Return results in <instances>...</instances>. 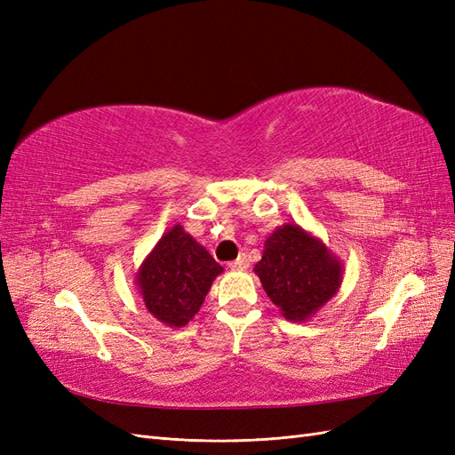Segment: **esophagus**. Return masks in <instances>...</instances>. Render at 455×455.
Segmentation results:
<instances>
[{"mask_svg": "<svg viewBox=\"0 0 455 455\" xmlns=\"http://www.w3.org/2000/svg\"><path fill=\"white\" fill-rule=\"evenodd\" d=\"M229 267H231L233 271H244L246 267H249V259H246V256L243 254V256H239L237 259H233L231 264H229Z\"/></svg>", "mask_w": 455, "mask_h": 455, "instance_id": "esophagus-1", "label": "esophagus"}]
</instances>
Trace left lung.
<instances>
[{
    "mask_svg": "<svg viewBox=\"0 0 455 455\" xmlns=\"http://www.w3.org/2000/svg\"><path fill=\"white\" fill-rule=\"evenodd\" d=\"M254 273L286 321L306 323L338 294L343 264L311 231L283 224L266 239Z\"/></svg>",
    "mask_w": 455,
    "mask_h": 455,
    "instance_id": "8db88e82",
    "label": "left lung"
}]
</instances>
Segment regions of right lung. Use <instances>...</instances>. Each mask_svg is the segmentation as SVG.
I'll use <instances>...</instances> for the list:
<instances>
[{
  "mask_svg": "<svg viewBox=\"0 0 455 455\" xmlns=\"http://www.w3.org/2000/svg\"><path fill=\"white\" fill-rule=\"evenodd\" d=\"M224 267L180 226H172L134 275L149 315L171 328L186 326Z\"/></svg>",
  "mask_w": 455,
  "mask_h": 455,
  "instance_id": "obj_1",
  "label": "right lung"
}]
</instances>
